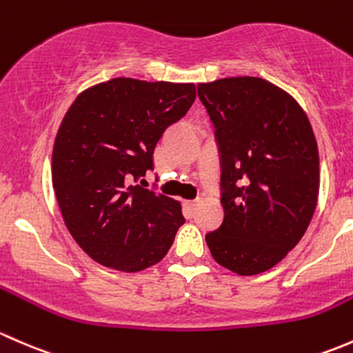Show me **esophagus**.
Listing matches in <instances>:
<instances>
[{
	"mask_svg": "<svg viewBox=\"0 0 353 353\" xmlns=\"http://www.w3.org/2000/svg\"><path fill=\"white\" fill-rule=\"evenodd\" d=\"M183 205L187 207V209H194V207L197 205V202H195V201H183Z\"/></svg>",
	"mask_w": 353,
	"mask_h": 353,
	"instance_id": "esophagus-1",
	"label": "esophagus"
}]
</instances>
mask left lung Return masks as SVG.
<instances>
[{
    "label": "left lung",
    "instance_id": "obj_1",
    "mask_svg": "<svg viewBox=\"0 0 353 353\" xmlns=\"http://www.w3.org/2000/svg\"><path fill=\"white\" fill-rule=\"evenodd\" d=\"M221 152L224 221L205 241L238 275L275 267L301 241L319 194V154L306 112L255 76L197 86Z\"/></svg>",
    "mask_w": 353,
    "mask_h": 353
}]
</instances>
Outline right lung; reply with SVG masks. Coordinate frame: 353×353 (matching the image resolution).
Here are the masks:
<instances>
[{
	"instance_id": "obj_1",
	"label": "right lung",
	"mask_w": 353,
	"mask_h": 353,
	"mask_svg": "<svg viewBox=\"0 0 353 353\" xmlns=\"http://www.w3.org/2000/svg\"><path fill=\"white\" fill-rule=\"evenodd\" d=\"M195 97L194 83L114 78L79 93L64 115L52 187L74 241L103 267L141 272L173 245L180 202L132 180L152 170L156 144Z\"/></svg>"
}]
</instances>
